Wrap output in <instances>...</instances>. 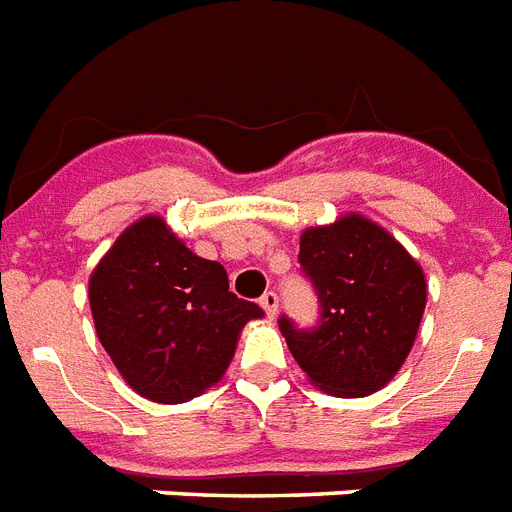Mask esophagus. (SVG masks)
Wrapping results in <instances>:
<instances>
[{
  "label": "esophagus",
  "mask_w": 512,
  "mask_h": 512,
  "mask_svg": "<svg viewBox=\"0 0 512 512\" xmlns=\"http://www.w3.org/2000/svg\"><path fill=\"white\" fill-rule=\"evenodd\" d=\"M260 305H263V310H265V315H268V318H276L278 294L276 292H265L263 297H260Z\"/></svg>",
  "instance_id": "obj_1"
}]
</instances>
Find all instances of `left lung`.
<instances>
[{
	"label": "left lung",
	"instance_id": "left-lung-1",
	"mask_svg": "<svg viewBox=\"0 0 512 512\" xmlns=\"http://www.w3.org/2000/svg\"><path fill=\"white\" fill-rule=\"evenodd\" d=\"M299 265L318 294L321 318L313 328L278 318L294 360L328 394L378 392L413 350L426 307L421 265L363 215L307 228Z\"/></svg>",
	"mask_w": 512,
	"mask_h": 512
}]
</instances>
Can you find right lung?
<instances>
[{
  "label": "right lung",
  "mask_w": 512,
  "mask_h": 512,
  "mask_svg": "<svg viewBox=\"0 0 512 512\" xmlns=\"http://www.w3.org/2000/svg\"><path fill=\"white\" fill-rule=\"evenodd\" d=\"M94 326L128 386L189 402L220 381L239 331L263 310L228 292L226 268L197 257L157 215L118 236L89 278Z\"/></svg>",
  "instance_id": "right-lung-1"
}]
</instances>
